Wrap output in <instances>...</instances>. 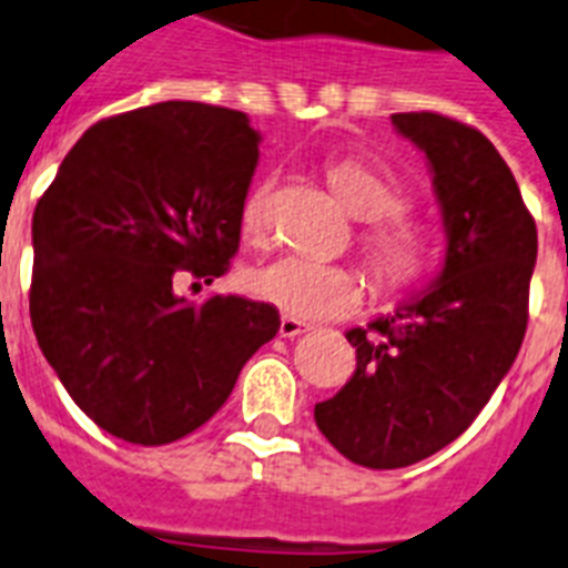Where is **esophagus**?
Here are the masks:
<instances>
[{
	"instance_id": "34e87169",
	"label": "esophagus",
	"mask_w": 568,
	"mask_h": 568,
	"mask_svg": "<svg viewBox=\"0 0 568 568\" xmlns=\"http://www.w3.org/2000/svg\"><path fill=\"white\" fill-rule=\"evenodd\" d=\"M311 325H304L302 318H293V316H281V325H278V334L284 336V339H293V336H298L302 331H307Z\"/></svg>"
}]
</instances>
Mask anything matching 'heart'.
<instances>
[{
  "mask_svg": "<svg viewBox=\"0 0 568 568\" xmlns=\"http://www.w3.org/2000/svg\"><path fill=\"white\" fill-rule=\"evenodd\" d=\"M327 182L354 217L368 220L363 250L379 287L400 290L418 278L426 266V243L418 229L395 220L403 209L397 182L383 168L359 159L327 165ZM264 200L266 189H257L243 203L241 229L250 241H257L264 232ZM243 287L281 313L307 322L348 316L363 298V278L357 270L302 255H281L252 266L243 275Z\"/></svg>",
  "mask_w": 568,
  "mask_h": 568,
  "instance_id": "b5f03b06",
  "label": "heart"
}]
</instances>
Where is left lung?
Here are the masks:
<instances>
[{"label": "left lung", "instance_id": "8db88e82", "mask_svg": "<svg viewBox=\"0 0 568 568\" xmlns=\"http://www.w3.org/2000/svg\"><path fill=\"white\" fill-rule=\"evenodd\" d=\"M426 156L447 250L429 287L345 331L357 372L313 418L342 456L409 467L456 442L517 359L528 325L537 226L499 150L438 112H397Z\"/></svg>", "mask_w": 568, "mask_h": 568}]
</instances>
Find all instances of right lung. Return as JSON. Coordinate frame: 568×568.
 <instances>
[{"mask_svg":"<svg viewBox=\"0 0 568 568\" xmlns=\"http://www.w3.org/2000/svg\"><path fill=\"white\" fill-rule=\"evenodd\" d=\"M257 144L246 112L144 106L89 126L37 203V342L69 397L115 438L159 447L194 433L278 334L273 304L191 302L173 284L226 273Z\"/></svg>","mask_w":568,"mask_h":568,"instance_id":"1","label":"right lung"}]
</instances>
